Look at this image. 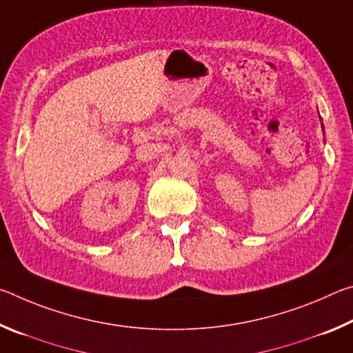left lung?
<instances>
[{"instance_id": "obj_1", "label": "left lung", "mask_w": 353, "mask_h": 353, "mask_svg": "<svg viewBox=\"0 0 353 353\" xmlns=\"http://www.w3.org/2000/svg\"><path fill=\"white\" fill-rule=\"evenodd\" d=\"M321 118V117H319ZM322 130H324V124H322Z\"/></svg>"}]
</instances>
